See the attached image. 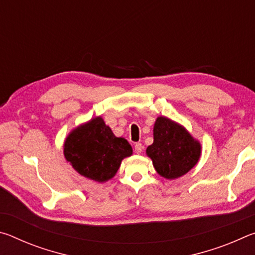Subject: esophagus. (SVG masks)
<instances>
[{"label":"esophagus","mask_w":255,"mask_h":255,"mask_svg":"<svg viewBox=\"0 0 255 255\" xmlns=\"http://www.w3.org/2000/svg\"><path fill=\"white\" fill-rule=\"evenodd\" d=\"M141 150H143V145H141L140 143H136L135 144V152L137 154H140Z\"/></svg>","instance_id":"esophagus-1"}]
</instances>
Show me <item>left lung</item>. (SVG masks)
<instances>
[{
	"label": "left lung",
	"mask_w": 255,
	"mask_h": 255,
	"mask_svg": "<svg viewBox=\"0 0 255 255\" xmlns=\"http://www.w3.org/2000/svg\"><path fill=\"white\" fill-rule=\"evenodd\" d=\"M154 141L146 149L159 175L176 179L199 161L201 146L192 136L169 118L158 117L154 125Z\"/></svg>",
	"instance_id": "1"
}]
</instances>
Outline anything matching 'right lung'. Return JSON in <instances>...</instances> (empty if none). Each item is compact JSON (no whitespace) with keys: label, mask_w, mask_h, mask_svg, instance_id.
<instances>
[{"label":"right lung","mask_w":255,"mask_h":255,"mask_svg":"<svg viewBox=\"0 0 255 255\" xmlns=\"http://www.w3.org/2000/svg\"><path fill=\"white\" fill-rule=\"evenodd\" d=\"M132 154L128 141L116 137L101 117L75 128L64 144L67 162L85 176L98 182H106L119 169L122 161Z\"/></svg>","instance_id":"1"}]
</instances>
